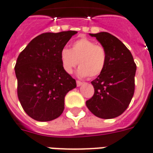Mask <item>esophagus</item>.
Here are the masks:
<instances>
[{
  "label": "esophagus",
  "instance_id": "34e87169",
  "mask_svg": "<svg viewBox=\"0 0 153 153\" xmlns=\"http://www.w3.org/2000/svg\"><path fill=\"white\" fill-rule=\"evenodd\" d=\"M83 85V82H81V81H80V80H76V86L77 87H80V85Z\"/></svg>",
  "mask_w": 153,
  "mask_h": 153
}]
</instances>
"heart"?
<instances>
[{"label":"heart","mask_w":153,"mask_h":153,"mask_svg":"<svg viewBox=\"0 0 153 153\" xmlns=\"http://www.w3.org/2000/svg\"><path fill=\"white\" fill-rule=\"evenodd\" d=\"M60 60L64 71L71 74L77 64L80 76L96 77L100 75L107 64V52L102 45L82 37L74 41L71 48H63L60 52Z\"/></svg>","instance_id":"heart-1"}]
</instances>
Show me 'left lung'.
Segmentation results:
<instances>
[{"label":"left lung","mask_w":153,"mask_h":153,"mask_svg":"<svg viewBox=\"0 0 153 153\" xmlns=\"http://www.w3.org/2000/svg\"><path fill=\"white\" fill-rule=\"evenodd\" d=\"M89 35L106 49L107 64L102 73L91 82L94 95L86 105L96 117L112 119L125 112L132 100L137 65L131 52L116 36L106 32Z\"/></svg>","instance_id":"obj_1"}]
</instances>
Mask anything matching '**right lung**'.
Listing matches in <instances>:
<instances>
[{
	"label": "right lung",
	"instance_id": "right-lung-1",
	"mask_svg": "<svg viewBox=\"0 0 153 153\" xmlns=\"http://www.w3.org/2000/svg\"><path fill=\"white\" fill-rule=\"evenodd\" d=\"M76 31L45 33L33 39L16 60L17 96L25 112L37 121L62 114L65 97L76 87L62 68L60 52Z\"/></svg>",
	"mask_w": 153,
	"mask_h": 153
}]
</instances>
